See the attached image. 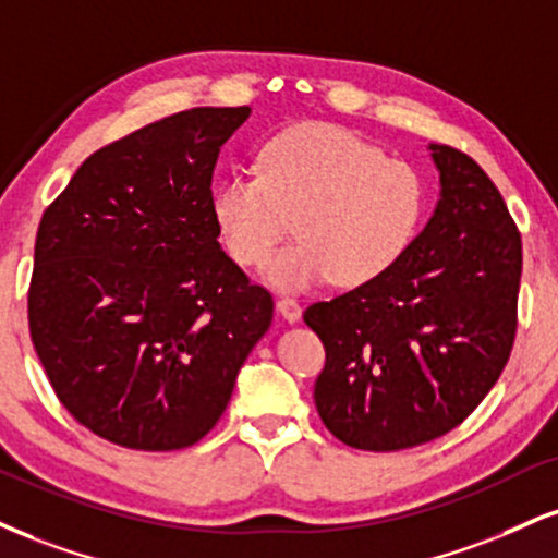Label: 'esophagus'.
Masks as SVG:
<instances>
[{"label": "esophagus", "instance_id": "esophagus-1", "mask_svg": "<svg viewBox=\"0 0 558 558\" xmlns=\"http://www.w3.org/2000/svg\"><path fill=\"white\" fill-rule=\"evenodd\" d=\"M275 306H278V312L283 314V319H288V322H299L301 319V304L296 299L280 296L278 301H275Z\"/></svg>", "mask_w": 558, "mask_h": 558}]
</instances>
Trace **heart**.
Here are the masks:
<instances>
[{"label": "heart", "instance_id": "1", "mask_svg": "<svg viewBox=\"0 0 558 558\" xmlns=\"http://www.w3.org/2000/svg\"><path fill=\"white\" fill-rule=\"evenodd\" d=\"M426 186L411 163L335 124H299L262 145L257 173L218 181L210 210L228 257L262 267L294 220L300 241L267 263L280 291L359 288L398 265L418 233Z\"/></svg>", "mask_w": 558, "mask_h": 558}]
</instances>
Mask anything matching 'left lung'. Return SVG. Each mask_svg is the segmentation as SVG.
<instances>
[{
    "label": "left lung",
    "instance_id": "left-lung-1",
    "mask_svg": "<svg viewBox=\"0 0 558 558\" xmlns=\"http://www.w3.org/2000/svg\"><path fill=\"white\" fill-rule=\"evenodd\" d=\"M434 218L379 280L317 301L304 322L325 345L314 402L353 449L398 452L439 439L505 372L517 335L522 239L471 156L432 143Z\"/></svg>",
    "mask_w": 558,
    "mask_h": 558
}]
</instances>
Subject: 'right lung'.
<instances>
[{"instance_id": "add662e5", "label": "right lung", "mask_w": 558, "mask_h": 558, "mask_svg": "<svg viewBox=\"0 0 558 558\" xmlns=\"http://www.w3.org/2000/svg\"><path fill=\"white\" fill-rule=\"evenodd\" d=\"M250 106H197L85 158L46 207L28 330L66 413L143 452L197 445L272 322V296L218 244L220 147Z\"/></svg>"}]
</instances>
